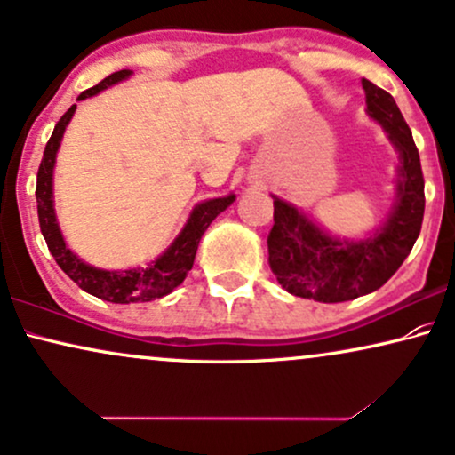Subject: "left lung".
<instances>
[{
  "instance_id": "8db88e82",
  "label": "left lung",
  "mask_w": 455,
  "mask_h": 455,
  "mask_svg": "<svg viewBox=\"0 0 455 455\" xmlns=\"http://www.w3.org/2000/svg\"><path fill=\"white\" fill-rule=\"evenodd\" d=\"M365 90L367 115L387 130L399 151L396 199L387 222L371 237L340 241L321 231L302 212L275 197L268 233V264L290 294L317 302H347L371 294L399 270L416 243L424 218V176L410 125L393 96L371 82Z\"/></svg>"
}]
</instances>
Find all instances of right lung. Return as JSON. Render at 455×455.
Masks as SVG:
<instances>
[{"label": "right lung", "mask_w": 455, "mask_h": 455, "mask_svg": "<svg viewBox=\"0 0 455 455\" xmlns=\"http://www.w3.org/2000/svg\"><path fill=\"white\" fill-rule=\"evenodd\" d=\"M132 71L124 68V71L111 73L108 77L102 79L99 85L85 90L79 94L77 100L90 99V96L99 94L100 90L108 88V85L124 82L130 77ZM75 108L73 105L68 111L62 115L60 122L54 125L48 145H45L42 164L37 170V216H39V228L48 243L50 254L65 273L71 277L75 283L82 287L88 294L100 298V300L115 302V304H132V302H151L155 298L168 296L174 287H178L185 281L187 273L193 268L195 254H197L199 241L204 233L208 231L212 220L228 208L235 201V195H227V197H218L197 204L188 216V220L182 228L180 235L174 239L168 250L161 254L157 260L148 264L145 268H128V270H102L96 267H90L84 260L68 250L65 239H62L60 227L56 222L54 212V195H52V174H54L56 153H59L62 134H65L68 122H71Z\"/></svg>", "instance_id": "right-lung-1"}]
</instances>
